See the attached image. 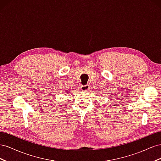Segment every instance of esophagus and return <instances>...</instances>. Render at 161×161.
Wrapping results in <instances>:
<instances>
[{
	"instance_id": "1",
	"label": "esophagus",
	"mask_w": 161,
	"mask_h": 161,
	"mask_svg": "<svg viewBox=\"0 0 161 161\" xmlns=\"http://www.w3.org/2000/svg\"><path fill=\"white\" fill-rule=\"evenodd\" d=\"M90 88V86L88 84H86V85H82L81 86V90H83V91H88Z\"/></svg>"
}]
</instances>
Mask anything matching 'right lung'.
<instances>
[{
	"mask_svg": "<svg viewBox=\"0 0 161 161\" xmlns=\"http://www.w3.org/2000/svg\"><path fill=\"white\" fill-rule=\"evenodd\" d=\"M70 92H71L68 90H67V92L66 93H70Z\"/></svg>",
	"mask_w": 161,
	"mask_h": 161,
	"instance_id": "right-lung-1",
	"label": "right lung"
}]
</instances>
